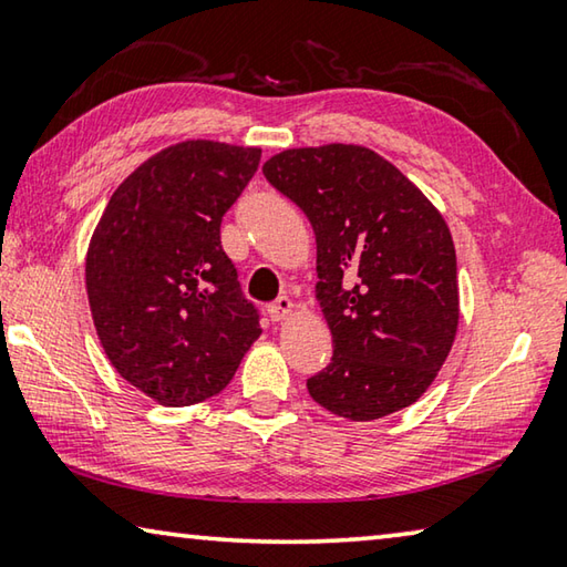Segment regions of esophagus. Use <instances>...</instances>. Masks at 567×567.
Returning <instances> with one entry per match:
<instances>
[{
  "label": "esophagus",
  "instance_id": "obj_1",
  "mask_svg": "<svg viewBox=\"0 0 567 567\" xmlns=\"http://www.w3.org/2000/svg\"><path fill=\"white\" fill-rule=\"evenodd\" d=\"M267 315H270L275 322L287 320L292 315V300H290V297H277L275 302L267 305Z\"/></svg>",
  "mask_w": 567,
  "mask_h": 567
}]
</instances>
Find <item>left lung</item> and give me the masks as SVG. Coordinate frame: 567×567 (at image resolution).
<instances>
[{
    "mask_svg": "<svg viewBox=\"0 0 567 567\" xmlns=\"http://www.w3.org/2000/svg\"><path fill=\"white\" fill-rule=\"evenodd\" d=\"M262 175L318 239L332 360L307 380L310 398L358 422L412 405L443 368L460 318L443 215L395 165L358 145L285 150Z\"/></svg>",
    "mask_w": 567,
    "mask_h": 567,
    "instance_id": "1",
    "label": "left lung"
}]
</instances>
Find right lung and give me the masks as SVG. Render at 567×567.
Returning a JSON list of instances; mask_svg holds the SVG:
<instances>
[{
	"label": "right lung",
	"instance_id": "obj_1",
	"mask_svg": "<svg viewBox=\"0 0 567 567\" xmlns=\"http://www.w3.org/2000/svg\"><path fill=\"white\" fill-rule=\"evenodd\" d=\"M260 150L192 140L114 192L87 252L94 328L120 375L169 408L217 395L260 338L219 225Z\"/></svg>",
	"mask_w": 567,
	"mask_h": 567
}]
</instances>
